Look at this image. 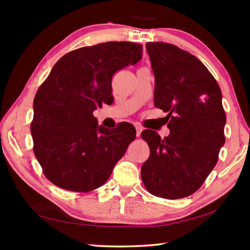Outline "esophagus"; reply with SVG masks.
Returning a JSON list of instances; mask_svg holds the SVG:
<instances>
[{
  "mask_svg": "<svg viewBox=\"0 0 250 250\" xmlns=\"http://www.w3.org/2000/svg\"><path fill=\"white\" fill-rule=\"evenodd\" d=\"M135 131H137V137H140V134H141V132H142V128H141V126H139V125L135 126Z\"/></svg>",
  "mask_w": 250,
  "mask_h": 250,
  "instance_id": "34e87169",
  "label": "esophagus"
}]
</instances>
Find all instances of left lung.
<instances>
[{
  "instance_id": "obj_1",
  "label": "left lung",
  "mask_w": 250,
  "mask_h": 250,
  "mask_svg": "<svg viewBox=\"0 0 250 250\" xmlns=\"http://www.w3.org/2000/svg\"><path fill=\"white\" fill-rule=\"evenodd\" d=\"M146 46L155 77L154 105L168 113L170 134L142 132L150 156L141 179L152 195L177 200L195 193L216 166L225 143L222 91L192 54L159 42Z\"/></svg>"
}]
</instances>
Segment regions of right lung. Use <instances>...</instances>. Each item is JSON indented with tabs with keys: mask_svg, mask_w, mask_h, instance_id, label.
Wrapping results in <instances>:
<instances>
[{
	"mask_svg": "<svg viewBox=\"0 0 250 250\" xmlns=\"http://www.w3.org/2000/svg\"><path fill=\"white\" fill-rule=\"evenodd\" d=\"M142 57V45L108 42L86 46L55 64L34 98L33 151L58 188L87 193L104 185L131 142L134 126L98 125L94 110L111 104L113 75Z\"/></svg>",
	"mask_w": 250,
	"mask_h": 250,
	"instance_id": "1",
	"label": "right lung"
}]
</instances>
